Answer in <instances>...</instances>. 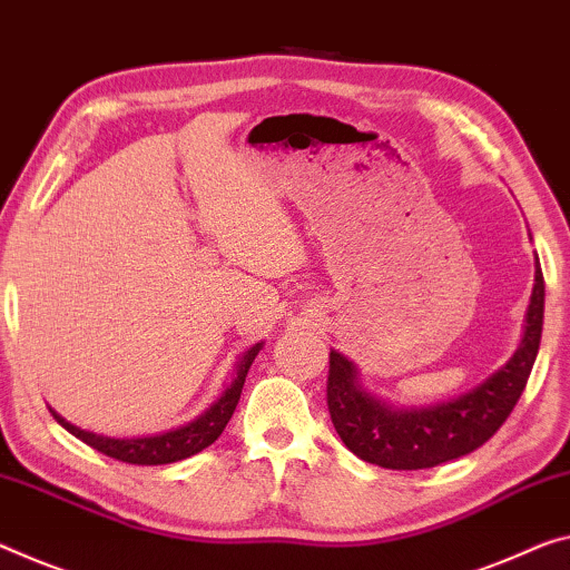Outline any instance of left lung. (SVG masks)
<instances>
[{
  "instance_id": "8db88e82",
  "label": "left lung",
  "mask_w": 570,
  "mask_h": 570,
  "mask_svg": "<svg viewBox=\"0 0 570 570\" xmlns=\"http://www.w3.org/2000/svg\"><path fill=\"white\" fill-rule=\"evenodd\" d=\"M542 311L546 283L535 262V285L514 354L463 395L420 407H400L374 395L358 382L352 358L331 348L328 413L341 441L362 461L397 471L431 469L476 451L510 417L528 384L540 348Z\"/></svg>"
}]
</instances>
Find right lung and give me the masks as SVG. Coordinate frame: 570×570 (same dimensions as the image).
I'll return each instance as SVG.
<instances>
[{
    "mask_svg": "<svg viewBox=\"0 0 570 570\" xmlns=\"http://www.w3.org/2000/svg\"><path fill=\"white\" fill-rule=\"evenodd\" d=\"M262 346H265V341H257L255 346H249L247 352L239 356V362L234 364L232 382L226 384L222 395H218L212 405L204 410V413H198L194 420H188V423H183L178 428H170V431L153 433V435H135V438H114V435L83 431V428L68 423V420L63 415H58L52 407L50 413L68 433L76 435L78 441H83L86 445H91V449L101 451L104 456H111L125 463H137V466H160V463L183 461L208 449V445L224 433L226 423H229L236 405H239L242 387H244V380H247L249 366L255 362V356L259 354Z\"/></svg>",
    "mask_w": 570,
    "mask_h": 570,
    "instance_id": "right-lung-1",
    "label": "right lung"
}]
</instances>
